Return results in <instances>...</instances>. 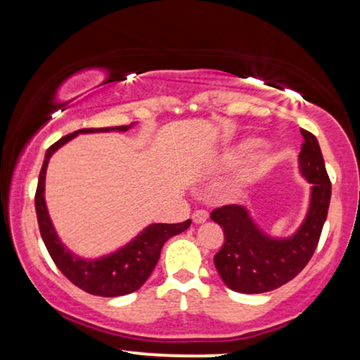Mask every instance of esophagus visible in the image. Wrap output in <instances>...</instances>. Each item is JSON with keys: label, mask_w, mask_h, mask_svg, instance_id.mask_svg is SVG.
<instances>
[{"label": "esophagus", "mask_w": 360, "mask_h": 360, "mask_svg": "<svg viewBox=\"0 0 360 360\" xmlns=\"http://www.w3.org/2000/svg\"><path fill=\"white\" fill-rule=\"evenodd\" d=\"M206 220H208V213H206L205 210H196V212L193 213L194 223H205Z\"/></svg>", "instance_id": "34e87169"}]
</instances>
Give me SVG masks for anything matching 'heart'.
Listing matches in <instances>:
<instances>
[{
	"label": "heart",
	"mask_w": 360,
	"mask_h": 360,
	"mask_svg": "<svg viewBox=\"0 0 360 360\" xmlns=\"http://www.w3.org/2000/svg\"><path fill=\"white\" fill-rule=\"evenodd\" d=\"M260 146H262V142L257 139H245L237 143H232V146L225 147L220 154L214 157L213 167L218 169V171H223V169L240 166L242 162H245L247 159H250L259 150Z\"/></svg>",
	"instance_id": "obj_1"
}]
</instances>
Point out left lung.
I'll use <instances>...</instances> for the list:
<instances>
[{"label":"left lung","mask_w":360,"mask_h":360,"mask_svg":"<svg viewBox=\"0 0 360 360\" xmlns=\"http://www.w3.org/2000/svg\"><path fill=\"white\" fill-rule=\"evenodd\" d=\"M304 143L298 169L309 184V203L304 220L295 233L276 237L260 229L249 210L229 205L214 210L212 220L223 229L225 243L214 255V267L232 291L259 295L283 286L298 276L316 249L330 205V184L318 140L301 130Z\"/></svg>","instance_id":"left-lung-1"}]
</instances>
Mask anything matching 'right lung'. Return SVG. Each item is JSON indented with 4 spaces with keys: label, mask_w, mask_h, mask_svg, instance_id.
<instances>
[{
    "label": "right lung",
    "mask_w": 360,
    "mask_h": 360,
    "mask_svg": "<svg viewBox=\"0 0 360 360\" xmlns=\"http://www.w3.org/2000/svg\"><path fill=\"white\" fill-rule=\"evenodd\" d=\"M137 123L122 127H106V128H82V130L74 131L71 135H65L57 140L52 147L45 152V159L40 169L39 186H37L35 194V210L37 220H39L40 235L47 247L49 254L59 271L77 288L84 289L89 295L105 296V298H113V296L130 295L137 291L148 276L154 271L157 260L160 257L162 245L174 235L184 232L191 220L183 223H150L142 232L135 235L130 242L122 245L120 249L110 254L101 255V257H81L79 254L72 252L60 240L57 235L56 226H53L51 214L47 210V201H45V176H47V167L51 157L64 147L65 143L71 142L77 135L82 134H106V131H128Z\"/></svg>",
    "instance_id": "1"
}]
</instances>
